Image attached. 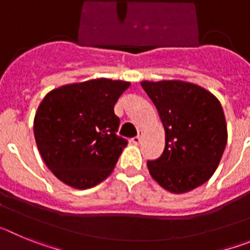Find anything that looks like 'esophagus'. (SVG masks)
Listing matches in <instances>:
<instances>
[{
    "label": "esophagus",
    "instance_id": "esophagus-1",
    "mask_svg": "<svg viewBox=\"0 0 250 250\" xmlns=\"http://www.w3.org/2000/svg\"><path fill=\"white\" fill-rule=\"evenodd\" d=\"M141 135H143V131H139V135L135 136V138H132V143L135 145H139L141 143Z\"/></svg>",
    "mask_w": 250,
    "mask_h": 250
}]
</instances>
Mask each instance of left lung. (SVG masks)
<instances>
[{
  "mask_svg": "<svg viewBox=\"0 0 250 250\" xmlns=\"http://www.w3.org/2000/svg\"><path fill=\"white\" fill-rule=\"evenodd\" d=\"M165 130V149L147 161L151 178L174 194L193 190L215 173L228 131L223 107L211 92L180 80L143 81Z\"/></svg>",
  "mask_w": 250,
  "mask_h": 250,
  "instance_id": "1",
  "label": "left lung"
}]
</instances>
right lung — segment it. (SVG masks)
I'll list each match as a JSON object with an SVG mask.
<instances>
[{
    "label": "right lung",
    "instance_id": "obj_1",
    "mask_svg": "<svg viewBox=\"0 0 250 250\" xmlns=\"http://www.w3.org/2000/svg\"><path fill=\"white\" fill-rule=\"evenodd\" d=\"M130 83L94 79L52 90L34 120L37 149L57 179L89 189L112 173L125 139L116 135L120 119L114 106Z\"/></svg>",
    "mask_w": 250,
    "mask_h": 250
}]
</instances>
